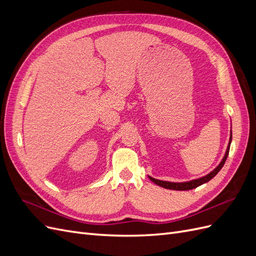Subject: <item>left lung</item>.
Masks as SVG:
<instances>
[{"label": "left lung", "instance_id": "obj_1", "mask_svg": "<svg viewBox=\"0 0 256 256\" xmlns=\"http://www.w3.org/2000/svg\"><path fill=\"white\" fill-rule=\"evenodd\" d=\"M230 142H232V130H230V141H228V148H226V154H224L223 159L221 160V162L219 164V166H216L214 171H212L210 173H208L207 175L203 176V177H200V178H196V180H189V182H164V180H156V178H152L150 176V180L154 182L156 184L160 186V187L162 188H166V189H170V190H178V191H187V190H191V189H194L196 187H198V186L203 184H206L208 182L209 180H212V178H214L216 174L219 173L220 170L222 168V166H224V164H226V160L228 156V152H230Z\"/></svg>", "mask_w": 256, "mask_h": 256}]
</instances>
